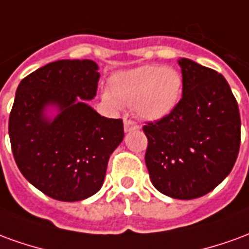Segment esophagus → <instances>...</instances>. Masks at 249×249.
I'll return each instance as SVG.
<instances>
[{
    "mask_svg": "<svg viewBox=\"0 0 249 249\" xmlns=\"http://www.w3.org/2000/svg\"><path fill=\"white\" fill-rule=\"evenodd\" d=\"M140 128V125L135 123L133 120L130 119H125L124 121V129L125 132H130V130H137Z\"/></svg>",
    "mask_w": 249,
    "mask_h": 249,
    "instance_id": "obj_1",
    "label": "esophagus"
}]
</instances>
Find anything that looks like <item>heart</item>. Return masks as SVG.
Instances as JSON below:
<instances>
[{"instance_id":"obj_1","label":"heart","mask_w":249,"mask_h":249,"mask_svg":"<svg viewBox=\"0 0 249 249\" xmlns=\"http://www.w3.org/2000/svg\"><path fill=\"white\" fill-rule=\"evenodd\" d=\"M110 93H104V103L110 108L135 107L145 119H161L178 105L183 80L176 69L161 65H144L119 71L110 77Z\"/></svg>"}]
</instances>
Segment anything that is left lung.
<instances>
[{"mask_svg":"<svg viewBox=\"0 0 249 249\" xmlns=\"http://www.w3.org/2000/svg\"><path fill=\"white\" fill-rule=\"evenodd\" d=\"M178 65L183 97L171 113L142 126L148 139L145 164L157 191L191 200L230 175L239 155L241 121L224 77L188 58Z\"/></svg>","mask_w":249,"mask_h":249,"instance_id":"left-lung-1","label":"left lung"}]
</instances>
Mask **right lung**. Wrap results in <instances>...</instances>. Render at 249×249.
<instances>
[{"instance_id":"obj_1","label":"right lung","mask_w":249,"mask_h":249,"mask_svg":"<svg viewBox=\"0 0 249 249\" xmlns=\"http://www.w3.org/2000/svg\"><path fill=\"white\" fill-rule=\"evenodd\" d=\"M92 60H60L19 82L9 116L14 160L24 178L60 201L90 197L103 187L109 156L124 137L121 119H107L82 100L97 92L100 73ZM49 103L62 112L42 116Z\"/></svg>"}]
</instances>
